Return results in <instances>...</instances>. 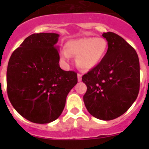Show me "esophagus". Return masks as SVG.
Returning a JSON list of instances; mask_svg holds the SVG:
<instances>
[{"instance_id": "1", "label": "esophagus", "mask_w": 149, "mask_h": 149, "mask_svg": "<svg viewBox=\"0 0 149 149\" xmlns=\"http://www.w3.org/2000/svg\"><path fill=\"white\" fill-rule=\"evenodd\" d=\"M77 80H78V81H81V80H82V74H77Z\"/></svg>"}]
</instances>
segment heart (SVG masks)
Wrapping results in <instances>:
<instances>
[{
	"mask_svg": "<svg viewBox=\"0 0 149 149\" xmlns=\"http://www.w3.org/2000/svg\"><path fill=\"white\" fill-rule=\"evenodd\" d=\"M108 44L104 38L84 37L71 40L65 45V51L60 56L68 61L70 56H76V64L81 69L89 70L95 68L104 58Z\"/></svg>",
	"mask_w": 149,
	"mask_h": 149,
	"instance_id": "heart-1",
	"label": "heart"
}]
</instances>
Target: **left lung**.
<instances>
[{"instance_id": "1", "label": "left lung", "mask_w": 149, "mask_h": 149, "mask_svg": "<svg viewBox=\"0 0 149 149\" xmlns=\"http://www.w3.org/2000/svg\"><path fill=\"white\" fill-rule=\"evenodd\" d=\"M108 48L104 58L82 77L87 86L84 101L89 113L101 120L124 114L136 99L139 91V57L120 36L104 33Z\"/></svg>"}]
</instances>
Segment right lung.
I'll list each match as a JSON object with an SVG mask.
<instances>
[{
  "label": "right lung",
  "instance_id": "add662e5",
  "mask_svg": "<svg viewBox=\"0 0 149 149\" xmlns=\"http://www.w3.org/2000/svg\"><path fill=\"white\" fill-rule=\"evenodd\" d=\"M58 38L54 33L29 36L13 51L8 63V98L18 113L34 123L56 120L77 83L75 72L60 67Z\"/></svg>",
  "mask_w": 149,
  "mask_h": 149
}]
</instances>
